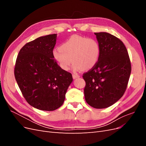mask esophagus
Wrapping results in <instances>:
<instances>
[{
	"label": "esophagus",
	"mask_w": 146,
	"mask_h": 146,
	"mask_svg": "<svg viewBox=\"0 0 146 146\" xmlns=\"http://www.w3.org/2000/svg\"><path fill=\"white\" fill-rule=\"evenodd\" d=\"M80 77V76H78V75L74 74H72V77H73V78H74V79L78 78H79Z\"/></svg>",
	"instance_id": "obj_1"
}]
</instances>
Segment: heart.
Here are the masks:
<instances>
[{
    "label": "heart",
    "instance_id": "b5f03b06",
    "mask_svg": "<svg viewBox=\"0 0 146 146\" xmlns=\"http://www.w3.org/2000/svg\"><path fill=\"white\" fill-rule=\"evenodd\" d=\"M100 47L94 38L74 35L52 51V56L60 67L69 70L72 61L74 71L89 70L99 58Z\"/></svg>",
    "mask_w": 146,
    "mask_h": 146
}]
</instances>
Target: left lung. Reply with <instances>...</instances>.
I'll list each match as a JSON object with an SVG mask.
<instances>
[{
  "mask_svg": "<svg viewBox=\"0 0 146 146\" xmlns=\"http://www.w3.org/2000/svg\"><path fill=\"white\" fill-rule=\"evenodd\" d=\"M100 47L99 58L93 68L83 74L86 102L94 108L110 107L127 89L131 70L127 48L121 40L106 32L95 33Z\"/></svg>",
  "mask_w": 146,
  "mask_h": 146,
  "instance_id": "obj_1",
  "label": "left lung"
}]
</instances>
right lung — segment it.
<instances>
[{
	"label": "right lung",
	"mask_w": 146,
	"mask_h": 146,
	"mask_svg": "<svg viewBox=\"0 0 146 146\" xmlns=\"http://www.w3.org/2000/svg\"><path fill=\"white\" fill-rule=\"evenodd\" d=\"M56 35L41 36L21 48L15 77L24 98L31 106L54 111L63 105L72 82L71 73L61 69L52 56Z\"/></svg>",
	"instance_id": "add662e5"
}]
</instances>
